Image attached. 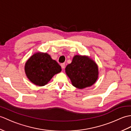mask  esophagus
Instances as JSON below:
<instances>
[{
  "mask_svg": "<svg viewBox=\"0 0 131 131\" xmlns=\"http://www.w3.org/2000/svg\"><path fill=\"white\" fill-rule=\"evenodd\" d=\"M61 68L62 69H64L65 68V64L64 63H61Z\"/></svg>",
  "mask_w": 131,
  "mask_h": 131,
  "instance_id": "esophagus-1",
  "label": "esophagus"
}]
</instances>
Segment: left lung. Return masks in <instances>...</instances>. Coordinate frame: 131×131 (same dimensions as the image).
<instances>
[{
	"label": "left lung",
	"mask_w": 131,
	"mask_h": 131,
	"mask_svg": "<svg viewBox=\"0 0 131 131\" xmlns=\"http://www.w3.org/2000/svg\"><path fill=\"white\" fill-rule=\"evenodd\" d=\"M65 72L72 85L80 89L92 86L98 78V67L95 62L86 56L75 55Z\"/></svg>",
	"instance_id": "obj_1"
}]
</instances>
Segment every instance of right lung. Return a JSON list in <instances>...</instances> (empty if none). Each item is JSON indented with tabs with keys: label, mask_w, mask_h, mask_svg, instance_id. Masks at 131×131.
I'll return each mask as SVG.
<instances>
[{
	"label": "right lung",
	"mask_w": 131,
	"mask_h": 131,
	"mask_svg": "<svg viewBox=\"0 0 131 131\" xmlns=\"http://www.w3.org/2000/svg\"><path fill=\"white\" fill-rule=\"evenodd\" d=\"M24 70L32 83L41 86L46 85L54 75L61 71V68L48 53L38 52L27 60Z\"/></svg>",
	"instance_id": "right-lung-1"
}]
</instances>
